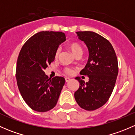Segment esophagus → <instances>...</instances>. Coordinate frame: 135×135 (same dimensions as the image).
<instances>
[{
  "label": "esophagus",
  "instance_id": "34e87169",
  "mask_svg": "<svg viewBox=\"0 0 135 135\" xmlns=\"http://www.w3.org/2000/svg\"><path fill=\"white\" fill-rule=\"evenodd\" d=\"M70 78H69V77H66V78H65V81H66V82H69V81H70Z\"/></svg>",
  "mask_w": 135,
  "mask_h": 135
}]
</instances>
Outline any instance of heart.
<instances>
[{"label":"heart","instance_id":"heart-1","mask_svg":"<svg viewBox=\"0 0 135 135\" xmlns=\"http://www.w3.org/2000/svg\"><path fill=\"white\" fill-rule=\"evenodd\" d=\"M69 48L70 49V50H71V51L73 52V54H74L76 57L80 56L83 53L82 47L80 46V44H79L78 43H76V42H73V43L70 44L69 45ZM60 49L58 48L55 53V58L58 57ZM64 73H65V74L70 75V74H72L73 73V69L70 67H66L64 69Z\"/></svg>","mask_w":135,"mask_h":135}]
</instances>
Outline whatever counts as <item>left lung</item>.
<instances>
[{"mask_svg":"<svg viewBox=\"0 0 135 135\" xmlns=\"http://www.w3.org/2000/svg\"><path fill=\"white\" fill-rule=\"evenodd\" d=\"M76 34L89 50L88 63L80 72V74L89 77V81L85 83L80 77L76 78L80 87L74 98L81 108L95 110L103 107L112 93L118 74V59L105 38L91 31H78Z\"/></svg>","mask_w":135,"mask_h":135,"instance_id":"8db88e82","label":"left lung"}]
</instances>
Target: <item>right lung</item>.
Instances as JSON below:
<instances>
[{
    "instance_id": "1",
    "label": "right lung",
    "mask_w": 135,
    "mask_h": 135,
    "mask_svg": "<svg viewBox=\"0 0 135 135\" xmlns=\"http://www.w3.org/2000/svg\"><path fill=\"white\" fill-rule=\"evenodd\" d=\"M66 40L65 33L42 31L24 44L19 54L16 76L23 99L31 109L44 112L56 105L65 80L48 78L44 69L55 59V53Z\"/></svg>"
}]
</instances>
